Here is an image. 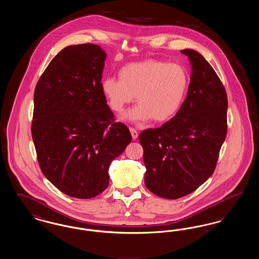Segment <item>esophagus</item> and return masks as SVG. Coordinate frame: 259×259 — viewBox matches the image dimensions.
<instances>
[{
	"mask_svg": "<svg viewBox=\"0 0 259 259\" xmlns=\"http://www.w3.org/2000/svg\"><path fill=\"white\" fill-rule=\"evenodd\" d=\"M129 130H130V132H131L132 138H133L134 140H136V139L138 138V136H139V134H138V131L136 130L135 128H133V127H130V128H129Z\"/></svg>",
	"mask_w": 259,
	"mask_h": 259,
	"instance_id": "34e87169",
	"label": "esophagus"
}]
</instances>
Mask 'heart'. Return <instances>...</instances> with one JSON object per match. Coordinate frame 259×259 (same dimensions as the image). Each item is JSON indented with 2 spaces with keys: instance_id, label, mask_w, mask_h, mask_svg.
<instances>
[{
  "instance_id": "obj_1",
  "label": "heart",
  "mask_w": 259,
  "mask_h": 259,
  "mask_svg": "<svg viewBox=\"0 0 259 259\" xmlns=\"http://www.w3.org/2000/svg\"><path fill=\"white\" fill-rule=\"evenodd\" d=\"M188 74L177 63L146 60L130 63L118 72V78L107 77L101 90L108 105L121 112L137 95L139 105L128 111L124 118L130 121L165 122L181 109L188 87Z\"/></svg>"
}]
</instances>
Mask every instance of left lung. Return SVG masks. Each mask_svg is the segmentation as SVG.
Listing matches in <instances>:
<instances>
[{
    "mask_svg": "<svg viewBox=\"0 0 259 259\" xmlns=\"http://www.w3.org/2000/svg\"><path fill=\"white\" fill-rule=\"evenodd\" d=\"M181 52L192 69L185 102L172 119L139 135L146 186L165 199L185 196L209 179L227 133V95L220 77L197 51Z\"/></svg>",
    "mask_w": 259,
    "mask_h": 259,
    "instance_id": "obj_1",
    "label": "left lung"
}]
</instances>
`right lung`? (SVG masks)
Wrapping results in <instances>:
<instances>
[{"label": "right lung", "mask_w": 259, "mask_h": 259, "mask_svg": "<svg viewBox=\"0 0 259 259\" xmlns=\"http://www.w3.org/2000/svg\"><path fill=\"white\" fill-rule=\"evenodd\" d=\"M106 53L83 44L62 50L34 93L32 137L42 174L71 197L89 199L109 185L111 161L130 144L101 90Z\"/></svg>", "instance_id": "obj_1"}]
</instances>
